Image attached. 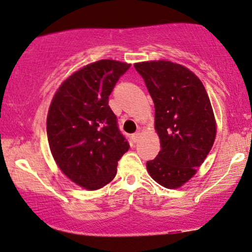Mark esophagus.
Masks as SVG:
<instances>
[{
  "mask_svg": "<svg viewBox=\"0 0 252 252\" xmlns=\"http://www.w3.org/2000/svg\"><path fill=\"white\" fill-rule=\"evenodd\" d=\"M139 136H140V133H139V132L133 133V134H132V140H133V142L138 141V140H139Z\"/></svg>",
  "mask_w": 252,
  "mask_h": 252,
  "instance_id": "esophagus-1",
  "label": "esophagus"
}]
</instances>
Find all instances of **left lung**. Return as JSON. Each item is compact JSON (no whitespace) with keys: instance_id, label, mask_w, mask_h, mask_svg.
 I'll return each instance as SVG.
<instances>
[{"instance_id":"8db88e82","label":"left lung","mask_w":252,"mask_h":252,"mask_svg":"<svg viewBox=\"0 0 252 252\" xmlns=\"http://www.w3.org/2000/svg\"><path fill=\"white\" fill-rule=\"evenodd\" d=\"M154 101L155 129L161 151L147 161L158 183L174 189L195 175L212 150L216 124L201 80L182 65L168 61L134 64Z\"/></svg>"}]
</instances>
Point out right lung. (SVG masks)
<instances>
[{"label":"right lung","instance_id":"right-lung-1","mask_svg":"<svg viewBox=\"0 0 252 252\" xmlns=\"http://www.w3.org/2000/svg\"><path fill=\"white\" fill-rule=\"evenodd\" d=\"M131 65L102 60L74 72L56 92L46 120L49 146L62 172L94 190L117 174L129 144L118 127L108 97Z\"/></svg>","mask_w":252,"mask_h":252}]
</instances>
